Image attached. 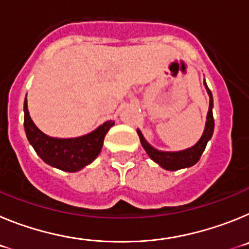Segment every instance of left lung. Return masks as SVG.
Segmentation results:
<instances>
[{
  "label": "left lung",
  "instance_id": "obj_1",
  "mask_svg": "<svg viewBox=\"0 0 249 249\" xmlns=\"http://www.w3.org/2000/svg\"><path fill=\"white\" fill-rule=\"evenodd\" d=\"M206 85V83H204ZM206 89L208 94H210V109L207 113V122H206V128H204L203 135H202L201 140L192 147V148L184 149L181 152H162L158 149L153 148L149 143H147V141L144 140L141 131L137 129V133L140 136L141 143L146 149L147 155L153 160L156 163L160 164L162 168L168 169V171H177V169L186 168V167H191L196 164L201 158L202 153H203L204 148L207 146V142L211 140L213 135V129H214V120H213V113H212V107H213V98H212V92L207 87Z\"/></svg>",
  "mask_w": 249,
  "mask_h": 249
}]
</instances>
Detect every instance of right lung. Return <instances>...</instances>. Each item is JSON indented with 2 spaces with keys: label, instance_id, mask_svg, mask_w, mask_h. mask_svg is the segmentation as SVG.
<instances>
[{
  "label": "right lung",
  "instance_id": "add662e5",
  "mask_svg": "<svg viewBox=\"0 0 249 249\" xmlns=\"http://www.w3.org/2000/svg\"><path fill=\"white\" fill-rule=\"evenodd\" d=\"M25 126L26 136L37 155L46 163L66 172H76L94 160L102 149L106 133L114 124L107 121L89 135L77 138H52L46 136L35 126L27 109V100H25Z\"/></svg>",
  "mask_w": 249,
  "mask_h": 249
}]
</instances>
